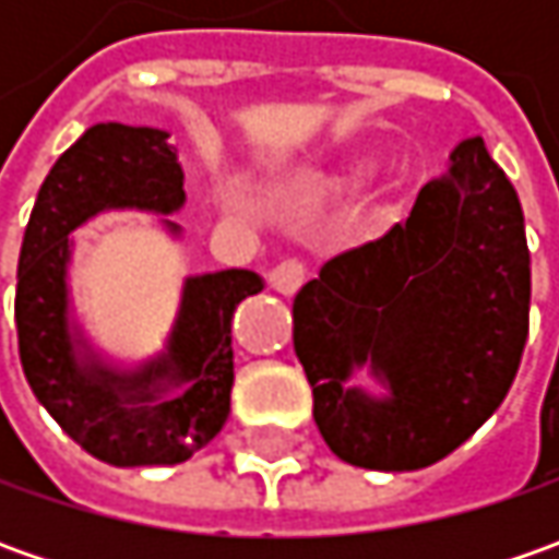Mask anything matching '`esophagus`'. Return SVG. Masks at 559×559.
I'll return each instance as SVG.
<instances>
[{"mask_svg": "<svg viewBox=\"0 0 559 559\" xmlns=\"http://www.w3.org/2000/svg\"><path fill=\"white\" fill-rule=\"evenodd\" d=\"M305 280H308V270H305L301 261H295V258L280 261V264L267 273L270 289L280 292V295H295V292L305 286Z\"/></svg>", "mask_w": 559, "mask_h": 559, "instance_id": "34e87169", "label": "esophagus"}]
</instances>
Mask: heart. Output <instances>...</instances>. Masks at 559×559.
Here are the masks:
<instances>
[{
  "mask_svg": "<svg viewBox=\"0 0 559 559\" xmlns=\"http://www.w3.org/2000/svg\"><path fill=\"white\" fill-rule=\"evenodd\" d=\"M367 177V164H345L338 170H326L311 177V189H348V186L360 183Z\"/></svg>",
  "mask_w": 559,
  "mask_h": 559,
  "instance_id": "heart-1",
  "label": "heart"
}]
</instances>
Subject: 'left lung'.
<instances>
[{
	"instance_id": "1",
	"label": "left lung",
	"mask_w": 559,
	"mask_h": 559,
	"mask_svg": "<svg viewBox=\"0 0 559 559\" xmlns=\"http://www.w3.org/2000/svg\"><path fill=\"white\" fill-rule=\"evenodd\" d=\"M528 298L516 189L483 136L463 140L404 224L326 261L295 295V355L330 451L401 473L461 448L513 385ZM355 369H370L386 395L352 386Z\"/></svg>"
}]
</instances>
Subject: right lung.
Instances as JSON below:
<instances>
[{"mask_svg": "<svg viewBox=\"0 0 559 559\" xmlns=\"http://www.w3.org/2000/svg\"><path fill=\"white\" fill-rule=\"evenodd\" d=\"M167 130L96 123L52 164L17 258V352L36 401L71 439L111 466L189 461L224 429L233 392V311L264 289L254 270L186 276L162 355L108 364L71 317V233L115 207L174 214L183 167ZM174 236L180 226L162 221Z\"/></svg>", "mask_w": 559, "mask_h": 559, "instance_id": "obj_1", "label": "right lung"}]
</instances>
